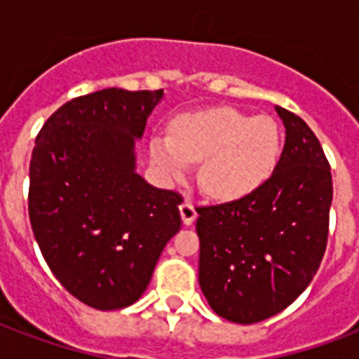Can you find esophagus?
<instances>
[{
  "mask_svg": "<svg viewBox=\"0 0 359 359\" xmlns=\"http://www.w3.org/2000/svg\"><path fill=\"white\" fill-rule=\"evenodd\" d=\"M180 218H182L184 225L194 224V219L197 218V210L196 207H194V203L184 201L182 205H180Z\"/></svg>",
  "mask_w": 359,
  "mask_h": 359,
  "instance_id": "esophagus-1",
  "label": "esophagus"
}]
</instances>
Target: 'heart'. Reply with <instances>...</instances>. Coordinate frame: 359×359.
<instances>
[{
    "label": "heart",
    "instance_id": "1",
    "mask_svg": "<svg viewBox=\"0 0 359 359\" xmlns=\"http://www.w3.org/2000/svg\"><path fill=\"white\" fill-rule=\"evenodd\" d=\"M281 132L268 115L210 108L175 119L171 135H154L151 156L168 179L180 180L201 162L199 184L208 196L240 199L259 190L278 165Z\"/></svg>",
    "mask_w": 359,
    "mask_h": 359
}]
</instances>
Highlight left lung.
I'll return each mask as SVG.
<instances>
[{"instance_id": "1", "label": "left lung", "mask_w": 359, "mask_h": 359, "mask_svg": "<svg viewBox=\"0 0 359 359\" xmlns=\"http://www.w3.org/2000/svg\"><path fill=\"white\" fill-rule=\"evenodd\" d=\"M276 111L285 147L272 177L236 201L196 208L199 285L214 313L231 323H261L290 306L328 244V158L306 121Z\"/></svg>"}]
</instances>
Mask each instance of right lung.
<instances>
[{
	"label": "right lung",
	"instance_id": "obj_1",
	"mask_svg": "<svg viewBox=\"0 0 359 359\" xmlns=\"http://www.w3.org/2000/svg\"><path fill=\"white\" fill-rule=\"evenodd\" d=\"M163 97L109 87L52 114L29 163V222L52 273L86 306L134 304L180 229L182 196L135 173V137Z\"/></svg>",
	"mask_w": 359,
	"mask_h": 359
}]
</instances>
